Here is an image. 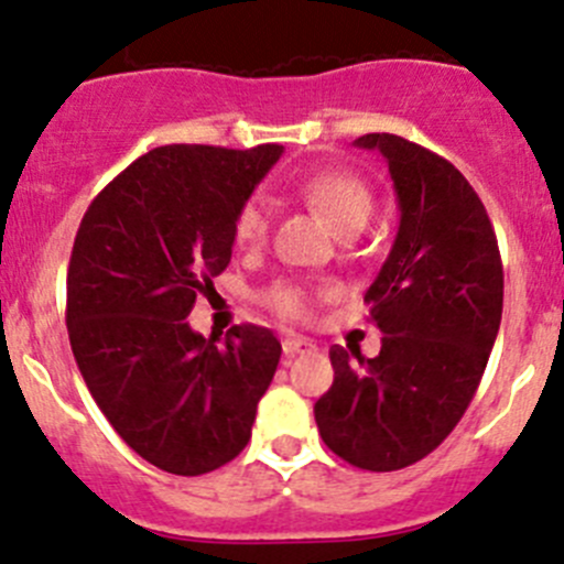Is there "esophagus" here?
Masks as SVG:
<instances>
[{"instance_id":"esophagus-1","label":"esophagus","mask_w":564,"mask_h":564,"mask_svg":"<svg viewBox=\"0 0 564 564\" xmlns=\"http://www.w3.org/2000/svg\"><path fill=\"white\" fill-rule=\"evenodd\" d=\"M315 343L310 340V337H302V335H288L285 340H282V351H285V357H296V354H304V351H313Z\"/></svg>"}]
</instances>
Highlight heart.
<instances>
[{
    "mask_svg": "<svg viewBox=\"0 0 564 564\" xmlns=\"http://www.w3.org/2000/svg\"><path fill=\"white\" fill-rule=\"evenodd\" d=\"M299 193L340 235L351 232V229H362L373 213L371 187L359 180L357 174H351V171H318V174H310L299 185ZM271 205L262 196H251L235 213V243L243 246V249L260 246L268 238V232H271ZM265 302L282 318L302 321L313 315L315 291L304 285V282H296V279H282V282H273L268 288Z\"/></svg>",
    "mask_w": 564,
    "mask_h": 564,
    "instance_id": "b5f03b06",
    "label": "heart"
}]
</instances>
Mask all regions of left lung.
<instances>
[{"label":"left lung","mask_w":564,"mask_h":564,"mask_svg":"<svg viewBox=\"0 0 564 564\" xmlns=\"http://www.w3.org/2000/svg\"><path fill=\"white\" fill-rule=\"evenodd\" d=\"M384 158L399 232L368 288L382 348L332 346V388L315 401L326 446L362 470H399L432 454L468 410L503 307L498 240L481 198L448 160L390 132L354 141Z\"/></svg>","instance_id":"left-lung-1"}]
</instances>
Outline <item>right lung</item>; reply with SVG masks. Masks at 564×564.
<instances>
[{"label": "right lung", "mask_w": 564, "mask_h": 564, "mask_svg": "<svg viewBox=\"0 0 564 564\" xmlns=\"http://www.w3.org/2000/svg\"><path fill=\"white\" fill-rule=\"evenodd\" d=\"M282 154L171 143L127 165L77 229L66 324L90 395L154 468L198 476L238 457L282 346L265 326L191 329L196 293L232 260V221Z\"/></svg>", "instance_id": "add662e5"}]
</instances>
